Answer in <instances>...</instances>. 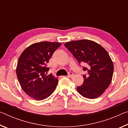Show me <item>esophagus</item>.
<instances>
[{
	"instance_id": "34e87169",
	"label": "esophagus",
	"mask_w": 128,
	"mask_h": 128,
	"mask_svg": "<svg viewBox=\"0 0 128 128\" xmlns=\"http://www.w3.org/2000/svg\"><path fill=\"white\" fill-rule=\"evenodd\" d=\"M73 76H74V73L72 72H70L68 73V77H69V78H72Z\"/></svg>"
}]
</instances>
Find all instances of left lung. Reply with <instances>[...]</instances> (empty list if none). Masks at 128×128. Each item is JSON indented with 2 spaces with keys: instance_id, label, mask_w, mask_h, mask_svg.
Here are the masks:
<instances>
[{
  "instance_id": "1",
  "label": "left lung",
  "mask_w": 128,
  "mask_h": 128,
  "mask_svg": "<svg viewBox=\"0 0 128 128\" xmlns=\"http://www.w3.org/2000/svg\"><path fill=\"white\" fill-rule=\"evenodd\" d=\"M64 46L79 64H83L84 82L77 87L78 92L87 98L100 96L109 86L112 79L114 66L109 54L102 46L89 40L66 42Z\"/></svg>"
}]
</instances>
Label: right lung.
<instances>
[{
	"instance_id": "add662e5",
	"label": "right lung",
	"mask_w": 128,
	"mask_h": 128,
	"mask_svg": "<svg viewBox=\"0 0 128 128\" xmlns=\"http://www.w3.org/2000/svg\"><path fill=\"white\" fill-rule=\"evenodd\" d=\"M60 42H42L30 46L20 56L16 67L18 81L22 90L32 98L42 100L54 92L58 79L50 74L47 63Z\"/></svg>"
}]
</instances>
